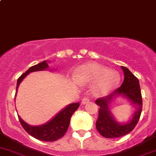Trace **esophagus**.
<instances>
[{
    "label": "esophagus",
    "mask_w": 156,
    "mask_h": 156,
    "mask_svg": "<svg viewBox=\"0 0 156 156\" xmlns=\"http://www.w3.org/2000/svg\"><path fill=\"white\" fill-rule=\"evenodd\" d=\"M89 101L90 100L88 97H84V98L82 99V100H81V103H82V104H86V103H89Z\"/></svg>",
    "instance_id": "1"
}]
</instances>
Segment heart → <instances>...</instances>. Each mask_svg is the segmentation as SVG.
<instances>
[{
    "label": "heart",
    "instance_id": "b5f03b06",
    "mask_svg": "<svg viewBox=\"0 0 156 156\" xmlns=\"http://www.w3.org/2000/svg\"><path fill=\"white\" fill-rule=\"evenodd\" d=\"M75 80L82 85L92 84L91 91L97 97L111 92L120 82V75L115 71L98 63H87L81 66L75 74Z\"/></svg>",
    "mask_w": 156,
    "mask_h": 156
}]
</instances>
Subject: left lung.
Returning <instances> with one entry per match:
<instances>
[{
    "label": "left lung",
    "instance_id": "1",
    "mask_svg": "<svg viewBox=\"0 0 156 156\" xmlns=\"http://www.w3.org/2000/svg\"><path fill=\"white\" fill-rule=\"evenodd\" d=\"M122 69L125 75L122 86L110 95L100 97L96 100V103L100 107L96 127L99 133L106 138L120 137L132 131L139 122L142 112L143 101L139 80L126 67L122 66ZM124 95L137 106V111L130 122L119 124L114 120L110 112L108 103L115 95Z\"/></svg>",
    "mask_w": 156,
    "mask_h": 156
}]
</instances>
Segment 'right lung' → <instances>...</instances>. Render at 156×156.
<instances>
[{"mask_svg":"<svg viewBox=\"0 0 156 156\" xmlns=\"http://www.w3.org/2000/svg\"><path fill=\"white\" fill-rule=\"evenodd\" d=\"M48 62L46 60L30 67L17 80L16 94L17 89H18L20 82L23 81V78H26L28 74L30 72H36V71L45 70V69H48ZM79 106V103H75L69 105L65 108L61 110L50 122L43 125H40V126H31V125L26 124L19 115L18 118L21 125L29 135L38 140L52 142V141L57 140L65 135L69 128L71 117H72V114L78 109Z\"/></svg>","mask_w":156,"mask_h":156,"instance_id":"right-lung-1","label":"right lung"}]
</instances>
